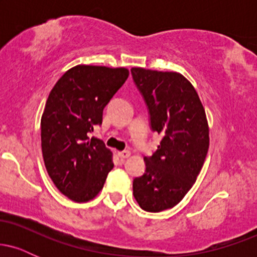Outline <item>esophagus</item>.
<instances>
[{
  "label": "esophagus",
  "mask_w": 257,
  "mask_h": 257,
  "mask_svg": "<svg viewBox=\"0 0 257 257\" xmlns=\"http://www.w3.org/2000/svg\"><path fill=\"white\" fill-rule=\"evenodd\" d=\"M117 156H118L119 158L125 159V158H128L129 156H131V152H129V151H120V152H117Z\"/></svg>",
  "instance_id": "1"
}]
</instances>
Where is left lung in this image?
Segmentation results:
<instances>
[{
	"label": "left lung",
	"mask_w": 257,
	"mask_h": 257,
	"mask_svg": "<svg viewBox=\"0 0 257 257\" xmlns=\"http://www.w3.org/2000/svg\"><path fill=\"white\" fill-rule=\"evenodd\" d=\"M131 71L150 126L163 137L151 157H144L145 173L133 180V194L141 209L159 213L178 204L196 182L209 149L208 120L196 89L181 73Z\"/></svg>",
	"instance_id": "obj_1"
}]
</instances>
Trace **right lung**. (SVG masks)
<instances>
[{
    "label": "right lung",
    "mask_w": 257,
    "mask_h": 257,
    "mask_svg": "<svg viewBox=\"0 0 257 257\" xmlns=\"http://www.w3.org/2000/svg\"><path fill=\"white\" fill-rule=\"evenodd\" d=\"M124 67L77 65L59 78L41 118L44 166L64 196L82 203L104 187L113 168L104 141L89 138L102 123V111L124 84Z\"/></svg>",
    "instance_id": "obj_1"
}]
</instances>
